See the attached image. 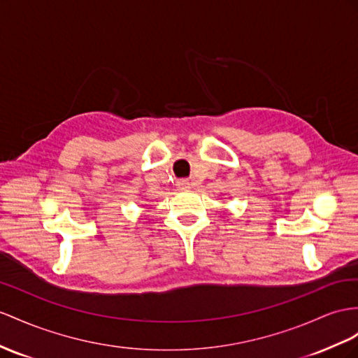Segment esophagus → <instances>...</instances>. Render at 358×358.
I'll use <instances>...</instances> for the list:
<instances>
[{"label": "esophagus", "mask_w": 358, "mask_h": 358, "mask_svg": "<svg viewBox=\"0 0 358 358\" xmlns=\"http://www.w3.org/2000/svg\"><path fill=\"white\" fill-rule=\"evenodd\" d=\"M177 186H178V189H189L190 187V182L187 180H180L177 182Z\"/></svg>", "instance_id": "1"}]
</instances>
